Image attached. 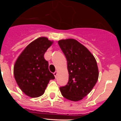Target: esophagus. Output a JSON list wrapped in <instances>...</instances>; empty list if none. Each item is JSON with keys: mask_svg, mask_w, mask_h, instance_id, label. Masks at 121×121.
<instances>
[{"mask_svg": "<svg viewBox=\"0 0 121 121\" xmlns=\"http://www.w3.org/2000/svg\"><path fill=\"white\" fill-rule=\"evenodd\" d=\"M53 74H54V76H55V78H56V77H57V71H55V72H54Z\"/></svg>", "mask_w": 121, "mask_h": 121, "instance_id": "esophagus-1", "label": "esophagus"}]
</instances>
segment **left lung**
Returning a JSON list of instances; mask_svg holds the SVG:
<instances>
[{"label":"left lung","mask_w":121,"mask_h":121,"mask_svg":"<svg viewBox=\"0 0 121 121\" xmlns=\"http://www.w3.org/2000/svg\"><path fill=\"white\" fill-rule=\"evenodd\" d=\"M65 56L69 80L65 86L60 87L62 95L72 101L82 100L92 90L99 77L98 65L90 51L76 40L58 41Z\"/></svg>","instance_id":"8db88e82"}]
</instances>
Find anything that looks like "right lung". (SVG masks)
I'll return each mask as SVG.
<instances>
[{"label": "right lung", "mask_w": 121, "mask_h": 121, "mask_svg": "<svg viewBox=\"0 0 121 121\" xmlns=\"http://www.w3.org/2000/svg\"><path fill=\"white\" fill-rule=\"evenodd\" d=\"M53 42L47 37L37 38L23 50L15 62V80L21 90L31 98L42 96L49 81L55 78L44 59L45 53Z\"/></svg>", "instance_id": "right-lung-1"}]
</instances>
